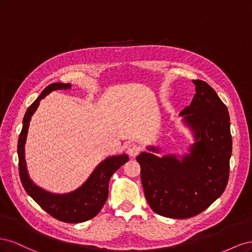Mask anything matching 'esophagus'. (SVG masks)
<instances>
[{
	"label": "esophagus",
	"mask_w": 252,
	"mask_h": 252,
	"mask_svg": "<svg viewBox=\"0 0 252 252\" xmlns=\"http://www.w3.org/2000/svg\"><path fill=\"white\" fill-rule=\"evenodd\" d=\"M142 147L140 146V145H138V144H130L128 146V148H127V152H128V155L130 156V157H135V156H138L140 152L142 151Z\"/></svg>",
	"instance_id": "esophagus-1"
}]
</instances>
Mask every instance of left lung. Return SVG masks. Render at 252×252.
<instances>
[{"label": "left lung", "mask_w": 252, "mask_h": 252, "mask_svg": "<svg viewBox=\"0 0 252 252\" xmlns=\"http://www.w3.org/2000/svg\"><path fill=\"white\" fill-rule=\"evenodd\" d=\"M195 94L180 116L192 129L195 142L180 159L142 152L136 157L150 208L159 216L188 219L222 195L229 179L232 152L230 119L226 105L211 86L193 80ZM148 150L158 152L157 147Z\"/></svg>", "instance_id": "left-lung-1"}]
</instances>
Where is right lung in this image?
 I'll return each mask as SVG.
<instances>
[{
  "label": "right lung",
  "mask_w": 252,
  "mask_h": 252,
  "mask_svg": "<svg viewBox=\"0 0 252 252\" xmlns=\"http://www.w3.org/2000/svg\"><path fill=\"white\" fill-rule=\"evenodd\" d=\"M70 84L52 83L45 88L39 97L29 106L23 119V128L18 141L19 172L22 185L26 192L51 217L65 223H82L94 218L100 212L107 200L108 184L111 175L128 161V156L124 154L104 159L80 188L69 193L56 194L48 192L36 186L29 179L25 163L24 145L30 119L36 110L40 101L51 91L70 89Z\"/></svg>",
  "instance_id": "right-lung-1"
}]
</instances>
